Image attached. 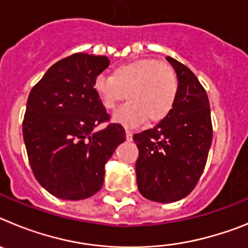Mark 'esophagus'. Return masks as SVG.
Listing matches in <instances>:
<instances>
[{"instance_id": "esophagus-1", "label": "esophagus", "mask_w": 248, "mask_h": 248, "mask_svg": "<svg viewBox=\"0 0 248 248\" xmlns=\"http://www.w3.org/2000/svg\"><path fill=\"white\" fill-rule=\"evenodd\" d=\"M125 134H126V140H128V141H131V140H133V133H131L130 130H128V129H126Z\"/></svg>"}]
</instances>
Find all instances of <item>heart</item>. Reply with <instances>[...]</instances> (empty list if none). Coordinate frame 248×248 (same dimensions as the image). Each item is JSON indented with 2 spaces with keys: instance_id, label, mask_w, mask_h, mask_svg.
<instances>
[{
  "instance_id": "obj_1",
  "label": "heart",
  "mask_w": 248,
  "mask_h": 248,
  "mask_svg": "<svg viewBox=\"0 0 248 248\" xmlns=\"http://www.w3.org/2000/svg\"><path fill=\"white\" fill-rule=\"evenodd\" d=\"M93 87L107 110L115 109L126 98L129 102L115 113L114 119L135 126L146 119L157 123L168 117L176 102L179 80L169 64L143 58L119 65L113 76L99 74Z\"/></svg>"
}]
</instances>
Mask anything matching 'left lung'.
<instances>
[{
	"mask_svg": "<svg viewBox=\"0 0 248 248\" xmlns=\"http://www.w3.org/2000/svg\"><path fill=\"white\" fill-rule=\"evenodd\" d=\"M166 59L179 80L174 108L156 126L133 137L139 149L138 189L148 200L164 203L181 200L195 189L212 141L205 88L185 64L171 57Z\"/></svg>",
	"mask_w": 248,
	"mask_h": 248,
	"instance_id": "1",
	"label": "left lung"
}]
</instances>
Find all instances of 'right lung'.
Here are the masks:
<instances>
[{"instance_id":"add662e5","label":"right lung","mask_w":248,"mask_h":248,"mask_svg":"<svg viewBox=\"0 0 248 248\" xmlns=\"http://www.w3.org/2000/svg\"><path fill=\"white\" fill-rule=\"evenodd\" d=\"M108 57L74 53L54 63L34 85L22 124L34 177L62 200H83L102 189L104 165L125 140L120 124L94 92V79L109 65Z\"/></svg>"}]
</instances>
